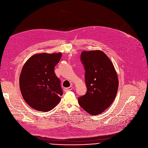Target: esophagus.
<instances>
[{
    "instance_id": "esophagus-1",
    "label": "esophagus",
    "mask_w": 148,
    "mask_h": 148,
    "mask_svg": "<svg viewBox=\"0 0 148 148\" xmlns=\"http://www.w3.org/2000/svg\"><path fill=\"white\" fill-rule=\"evenodd\" d=\"M72 89H73V87H72V86H70V87H69L65 88H64V91H65V92H67V91H71Z\"/></svg>"
}]
</instances>
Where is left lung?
<instances>
[{
  "label": "left lung",
  "mask_w": 148,
  "mask_h": 148,
  "mask_svg": "<svg viewBox=\"0 0 148 148\" xmlns=\"http://www.w3.org/2000/svg\"><path fill=\"white\" fill-rule=\"evenodd\" d=\"M84 67L87 93L78 98L81 107L96 115L107 110L115 98L118 79L112 62L100 50L82 51L80 57Z\"/></svg>",
  "instance_id": "left-lung-1"
}]
</instances>
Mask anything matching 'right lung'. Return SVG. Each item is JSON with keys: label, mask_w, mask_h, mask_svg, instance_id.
<instances>
[{"label": "right lung", "mask_w": 148, "mask_h": 148, "mask_svg": "<svg viewBox=\"0 0 148 148\" xmlns=\"http://www.w3.org/2000/svg\"><path fill=\"white\" fill-rule=\"evenodd\" d=\"M62 54L41 53L33 55L25 64L19 78V86L26 102L34 110L47 112L61 100L62 90L54 67Z\"/></svg>", "instance_id": "obj_1"}]
</instances>
